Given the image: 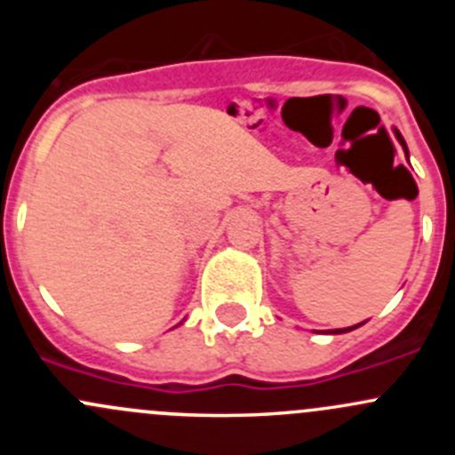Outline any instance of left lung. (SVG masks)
Returning a JSON list of instances; mask_svg holds the SVG:
<instances>
[{
    "mask_svg": "<svg viewBox=\"0 0 455 455\" xmlns=\"http://www.w3.org/2000/svg\"><path fill=\"white\" fill-rule=\"evenodd\" d=\"M394 134H396L398 142H401V147H403V149H405V154H407V145H405V139H403V136H401V132H398V130H394ZM359 325H361V323H359ZM359 325H352V328H343V330H334V332H350V330L359 328Z\"/></svg>",
    "mask_w": 455,
    "mask_h": 455,
    "instance_id": "1",
    "label": "left lung"
}]
</instances>
